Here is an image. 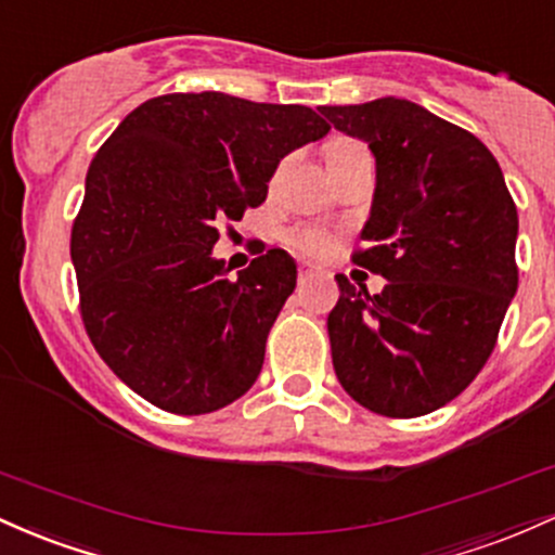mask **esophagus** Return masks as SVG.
Returning <instances> with one entry per match:
<instances>
[{
    "label": "esophagus",
    "mask_w": 555,
    "mask_h": 555,
    "mask_svg": "<svg viewBox=\"0 0 555 555\" xmlns=\"http://www.w3.org/2000/svg\"><path fill=\"white\" fill-rule=\"evenodd\" d=\"M309 278H314V270L309 264H298V283H307Z\"/></svg>",
    "instance_id": "1"
}]
</instances>
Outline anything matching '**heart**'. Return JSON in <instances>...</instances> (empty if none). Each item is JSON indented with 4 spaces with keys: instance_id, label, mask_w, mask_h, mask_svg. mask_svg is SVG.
I'll use <instances>...</instances> for the list:
<instances>
[{
    "instance_id": "heart-1",
    "label": "heart",
    "mask_w": 555,
    "mask_h": 555,
    "mask_svg": "<svg viewBox=\"0 0 555 555\" xmlns=\"http://www.w3.org/2000/svg\"><path fill=\"white\" fill-rule=\"evenodd\" d=\"M353 146H361V143L348 141V139H335L327 143L325 154L340 152V149H353ZM285 244H288L291 248H296L298 254H307V257H325L330 248H333V235L325 233V230H320V228L301 225V228H294L285 233Z\"/></svg>"
}]
</instances>
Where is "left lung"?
I'll use <instances>...</instances> for the list:
<instances>
[{
	"mask_svg": "<svg viewBox=\"0 0 555 555\" xmlns=\"http://www.w3.org/2000/svg\"><path fill=\"white\" fill-rule=\"evenodd\" d=\"M320 112L375 154L366 246L351 259L388 280L370 296L335 275V375L370 412L429 414L493 353L519 285L516 204L490 149L420 104L385 96Z\"/></svg>",
	"mask_w": 555,
	"mask_h": 555,
	"instance_id": "obj_1",
	"label": "left lung"
}]
</instances>
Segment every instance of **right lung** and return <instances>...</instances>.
Here are the masks:
<instances>
[{
    "instance_id": "right-lung-1",
    "label": "right lung",
    "mask_w": 555,
    "mask_h": 555,
    "mask_svg": "<svg viewBox=\"0 0 555 555\" xmlns=\"http://www.w3.org/2000/svg\"><path fill=\"white\" fill-rule=\"evenodd\" d=\"M327 130L301 104L202 91L149 99L102 143L70 235L80 317L149 403L209 414L257 383L296 261L270 248L230 278L211 246L264 202L280 159Z\"/></svg>"
}]
</instances>
